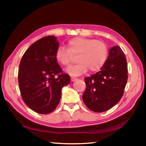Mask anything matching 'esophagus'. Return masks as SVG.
I'll return each instance as SVG.
<instances>
[{
  "mask_svg": "<svg viewBox=\"0 0 146 146\" xmlns=\"http://www.w3.org/2000/svg\"><path fill=\"white\" fill-rule=\"evenodd\" d=\"M77 80V78H75V77H71V80L72 81V82H74V81H75V80Z\"/></svg>",
  "mask_w": 146,
  "mask_h": 146,
  "instance_id": "34e87169",
  "label": "esophagus"
}]
</instances>
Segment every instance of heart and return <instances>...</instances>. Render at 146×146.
Masks as SVG:
<instances>
[{
    "instance_id": "1",
    "label": "heart",
    "mask_w": 146,
    "mask_h": 146,
    "mask_svg": "<svg viewBox=\"0 0 146 146\" xmlns=\"http://www.w3.org/2000/svg\"><path fill=\"white\" fill-rule=\"evenodd\" d=\"M67 49L58 47L55 53L56 61L64 67H68L71 63L72 56L77 55L78 64L68 70L72 76H78L87 72H96L100 70L105 64L108 55L106 44L95 39L75 37L66 44Z\"/></svg>"
}]
</instances>
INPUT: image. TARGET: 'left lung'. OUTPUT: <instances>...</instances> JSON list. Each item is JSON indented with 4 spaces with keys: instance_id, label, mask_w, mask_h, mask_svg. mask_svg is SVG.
I'll use <instances>...</instances> for the list:
<instances>
[{
    "instance_id": "8db88e82",
    "label": "left lung",
    "mask_w": 146,
    "mask_h": 146,
    "mask_svg": "<svg viewBox=\"0 0 146 146\" xmlns=\"http://www.w3.org/2000/svg\"><path fill=\"white\" fill-rule=\"evenodd\" d=\"M127 78L124 53L118 46H113L101 70L85 78L86 88L82 95L85 105L94 112L109 110L122 97Z\"/></svg>"
}]
</instances>
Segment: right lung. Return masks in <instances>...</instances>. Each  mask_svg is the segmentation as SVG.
<instances>
[{
    "label": "right lung",
    "instance_id": "1",
    "mask_svg": "<svg viewBox=\"0 0 146 146\" xmlns=\"http://www.w3.org/2000/svg\"><path fill=\"white\" fill-rule=\"evenodd\" d=\"M59 43L54 36L39 39L27 49L21 58L19 86L24 103L34 111L48 114L60 102L61 91L70 82L55 58Z\"/></svg>",
    "mask_w": 146,
    "mask_h": 146
}]
</instances>
